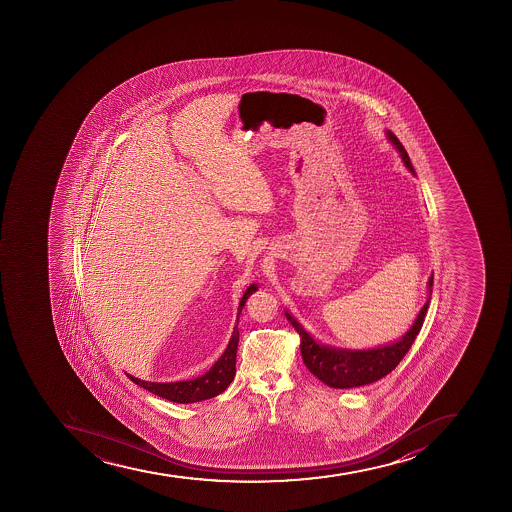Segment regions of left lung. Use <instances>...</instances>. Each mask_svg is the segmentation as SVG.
I'll return each instance as SVG.
<instances>
[{
	"label": "left lung",
	"instance_id": "left-lung-1",
	"mask_svg": "<svg viewBox=\"0 0 512 512\" xmlns=\"http://www.w3.org/2000/svg\"><path fill=\"white\" fill-rule=\"evenodd\" d=\"M385 134L388 141L393 144L394 149L398 150L404 167L412 175H416L411 160H409V155H407L403 144L399 142L398 137L394 136L393 132L388 131V129H386ZM432 283H434V275H430L429 281H427V301L417 314L414 322H412V326L404 332V335L393 340V342H389V344L378 345V347H371V349H342V347L322 344L319 340L314 339L313 335L309 334L294 319V316L285 311L286 319L301 335L299 349H301V355H303L304 365L316 378H319L322 383H326L331 388H358V386L370 385V383L381 380L383 376L388 375L394 368L398 367V363L409 352L411 345L416 340V335L421 331L422 322H424L427 308H429Z\"/></svg>",
	"mask_w": 512,
	"mask_h": 512
}]
</instances>
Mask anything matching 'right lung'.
Wrapping results in <instances>:
<instances>
[{
	"label": "right lung",
	"instance_id": "add662e5",
	"mask_svg": "<svg viewBox=\"0 0 512 512\" xmlns=\"http://www.w3.org/2000/svg\"><path fill=\"white\" fill-rule=\"evenodd\" d=\"M257 290V283H252L245 290L244 296L240 299L239 311H237V324H239V316L245 303H247V299H249L250 294H254ZM237 324L234 326L226 350L218 358V362L214 363L213 367L209 368L204 375L196 376L193 380L168 381V383L141 380V378H136V376L129 375V373H126V375L136 385L147 389L150 393L157 394L160 398L168 399L172 403H199L204 399L214 398V396L224 393V389L231 385L234 376H236L237 345H239Z\"/></svg>",
	"mask_w": 512,
	"mask_h": 512
}]
</instances>
